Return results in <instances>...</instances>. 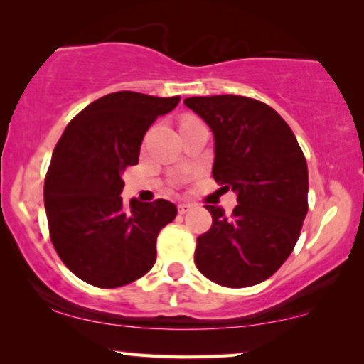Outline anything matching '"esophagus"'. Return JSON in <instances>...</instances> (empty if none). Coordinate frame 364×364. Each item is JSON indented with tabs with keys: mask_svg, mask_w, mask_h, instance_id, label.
Listing matches in <instances>:
<instances>
[{
	"mask_svg": "<svg viewBox=\"0 0 364 364\" xmlns=\"http://www.w3.org/2000/svg\"><path fill=\"white\" fill-rule=\"evenodd\" d=\"M177 208H178V213H181V215H183V213H187L188 210H191L192 205H191V203H178Z\"/></svg>",
	"mask_w": 364,
	"mask_h": 364,
	"instance_id": "1",
	"label": "esophagus"
}]
</instances>
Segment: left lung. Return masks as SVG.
I'll list each match as a JSON object with an SVG mask.
<instances>
[{
	"label": "left lung",
	"mask_w": 364,
	"mask_h": 364,
	"mask_svg": "<svg viewBox=\"0 0 364 364\" xmlns=\"http://www.w3.org/2000/svg\"><path fill=\"white\" fill-rule=\"evenodd\" d=\"M213 132L212 176L238 193L227 215L205 205L212 227L197 238L196 265L222 287L270 278L290 257L308 212V167L295 134L275 109L245 96L187 97Z\"/></svg>",
	"instance_id": "8db88e82"
}]
</instances>
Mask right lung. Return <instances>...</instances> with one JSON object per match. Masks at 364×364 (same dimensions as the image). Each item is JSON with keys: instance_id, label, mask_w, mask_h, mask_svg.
<instances>
[{"instance_id": "add662e5", "label": "right lung", "mask_w": 364, "mask_h": 364, "mask_svg": "<svg viewBox=\"0 0 364 364\" xmlns=\"http://www.w3.org/2000/svg\"><path fill=\"white\" fill-rule=\"evenodd\" d=\"M181 96L119 91L84 107L54 147L44 181L49 237L64 265L97 288H117L156 263L157 235L177 215L172 202H122V172L139 162L147 129Z\"/></svg>"}]
</instances>
